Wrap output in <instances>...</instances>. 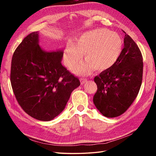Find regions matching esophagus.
I'll return each instance as SVG.
<instances>
[{"mask_svg":"<svg viewBox=\"0 0 156 156\" xmlns=\"http://www.w3.org/2000/svg\"><path fill=\"white\" fill-rule=\"evenodd\" d=\"M87 78H80V81H81V84H84V83H86V82H87Z\"/></svg>","mask_w":156,"mask_h":156,"instance_id":"esophagus-1","label":"esophagus"}]
</instances>
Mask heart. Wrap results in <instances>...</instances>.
Returning a JSON list of instances; mask_svg holds the SVG:
<instances>
[{"label": "heart", "instance_id": "1", "mask_svg": "<svg viewBox=\"0 0 156 156\" xmlns=\"http://www.w3.org/2000/svg\"><path fill=\"white\" fill-rule=\"evenodd\" d=\"M123 42L117 34L106 29H97L82 34L77 43L69 39L64 52L66 65L73 68L83 58L85 62L77 66L75 72L78 74H87L94 68L105 70L113 66L120 56Z\"/></svg>", "mask_w": 156, "mask_h": 156}]
</instances>
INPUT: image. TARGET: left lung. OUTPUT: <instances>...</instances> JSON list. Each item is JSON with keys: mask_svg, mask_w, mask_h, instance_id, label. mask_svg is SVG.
Wrapping results in <instances>:
<instances>
[{"mask_svg": "<svg viewBox=\"0 0 156 156\" xmlns=\"http://www.w3.org/2000/svg\"><path fill=\"white\" fill-rule=\"evenodd\" d=\"M124 46L115 64L97 76V91L93 102L98 110L109 118L123 114L137 98L143 78V57L133 39L126 34Z\"/></svg>", "mask_w": 156, "mask_h": 156, "instance_id": "8db88e82", "label": "left lung"}]
</instances>
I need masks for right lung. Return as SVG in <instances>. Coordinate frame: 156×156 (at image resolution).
<instances>
[{
	"label": "right lung",
	"mask_w": 156,
	"mask_h": 156,
	"mask_svg": "<svg viewBox=\"0 0 156 156\" xmlns=\"http://www.w3.org/2000/svg\"><path fill=\"white\" fill-rule=\"evenodd\" d=\"M38 32L23 39L13 54L11 83L26 113L48 121L61 113L80 82L62 65L63 51L46 52L38 44Z\"/></svg>",
	"instance_id": "obj_1"
}]
</instances>
